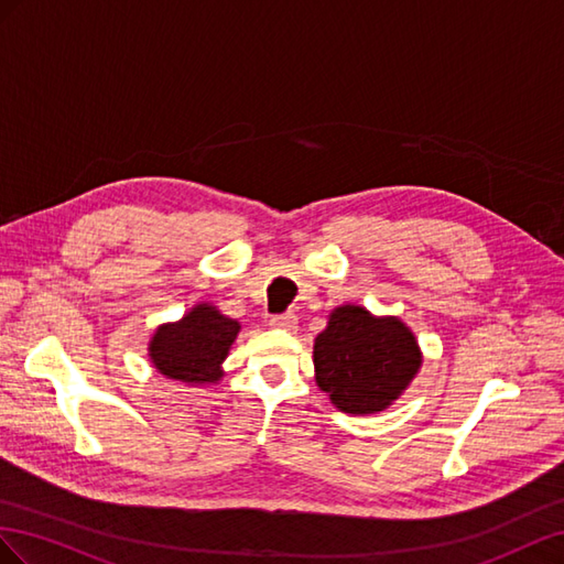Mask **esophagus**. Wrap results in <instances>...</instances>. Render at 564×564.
<instances>
[{
	"label": "esophagus",
	"mask_w": 564,
	"mask_h": 564,
	"mask_svg": "<svg viewBox=\"0 0 564 564\" xmlns=\"http://www.w3.org/2000/svg\"><path fill=\"white\" fill-rule=\"evenodd\" d=\"M269 326H271V328H279V330L293 333V330H297V316H295V314H279V316H271V318H269Z\"/></svg>",
	"instance_id": "obj_1"
}]
</instances>
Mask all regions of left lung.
I'll return each instance as SVG.
<instances>
[{"mask_svg": "<svg viewBox=\"0 0 564 564\" xmlns=\"http://www.w3.org/2000/svg\"><path fill=\"white\" fill-rule=\"evenodd\" d=\"M423 357L415 335L397 316H373L343 304L314 340L316 384L354 415L388 409L409 388Z\"/></svg>", "mask_w": 564, "mask_h": 564, "instance_id": "left-lung-1", "label": "left lung"}]
</instances>
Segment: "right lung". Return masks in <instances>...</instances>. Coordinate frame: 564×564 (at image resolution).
<instances>
[{"label": "right lung", "mask_w": 564, "mask_h": 564, "mask_svg": "<svg viewBox=\"0 0 564 564\" xmlns=\"http://www.w3.org/2000/svg\"><path fill=\"white\" fill-rule=\"evenodd\" d=\"M238 330V321L203 302L184 318L163 324L153 333L149 357L158 371L172 380L188 384L217 382L224 376L221 361L227 359Z\"/></svg>", "instance_id": "right-lung-1"}]
</instances>
